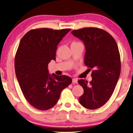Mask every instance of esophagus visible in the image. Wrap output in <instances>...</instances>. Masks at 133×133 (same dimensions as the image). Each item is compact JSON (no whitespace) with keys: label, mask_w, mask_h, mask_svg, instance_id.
<instances>
[{"label":"esophagus","mask_w":133,"mask_h":133,"mask_svg":"<svg viewBox=\"0 0 133 133\" xmlns=\"http://www.w3.org/2000/svg\"><path fill=\"white\" fill-rule=\"evenodd\" d=\"M72 82L74 83H77V80L75 78H74L72 79Z\"/></svg>","instance_id":"esophagus-1"}]
</instances>
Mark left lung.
Segmentation results:
<instances>
[{"label": "left lung", "mask_w": 133, "mask_h": 133, "mask_svg": "<svg viewBox=\"0 0 133 133\" xmlns=\"http://www.w3.org/2000/svg\"><path fill=\"white\" fill-rule=\"evenodd\" d=\"M71 34L83 42L86 49L84 64L89 69H94L89 83L84 79L78 81L84 89L79 102L87 109L99 108L113 94L121 74L118 47L111 35L97 28L74 30Z\"/></svg>", "instance_id": "8db88e82"}]
</instances>
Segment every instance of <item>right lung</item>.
Returning <instances> with one entry per match:
<instances>
[{"instance_id":"add662e5","label":"right lung","mask_w":133,"mask_h":133,"mask_svg":"<svg viewBox=\"0 0 133 133\" xmlns=\"http://www.w3.org/2000/svg\"><path fill=\"white\" fill-rule=\"evenodd\" d=\"M71 29H32L21 39L15 57L16 75L27 101L45 111L53 107L62 90L72 80L65 75L49 74L48 64L56 60L57 45Z\"/></svg>"}]
</instances>
